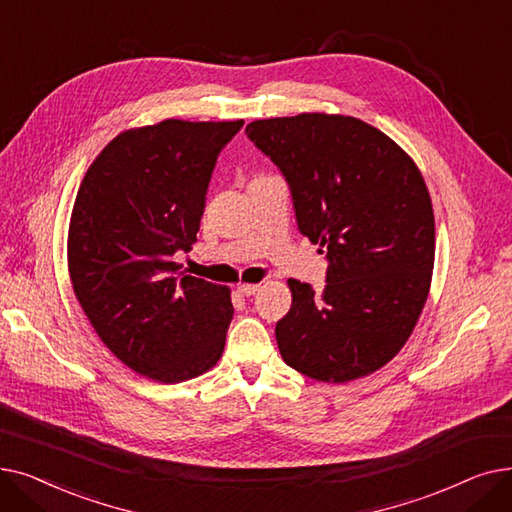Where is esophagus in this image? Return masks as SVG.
Segmentation results:
<instances>
[{
    "label": "esophagus",
    "mask_w": 512,
    "mask_h": 512,
    "mask_svg": "<svg viewBox=\"0 0 512 512\" xmlns=\"http://www.w3.org/2000/svg\"><path fill=\"white\" fill-rule=\"evenodd\" d=\"M258 289H260L258 283H239L237 285V291H239V294H243V296H254Z\"/></svg>",
    "instance_id": "obj_1"
}]
</instances>
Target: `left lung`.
Returning a JSON list of instances; mask_svg holds the SVG:
<instances>
[{"label":"left lung","instance_id":"obj_1","mask_svg":"<svg viewBox=\"0 0 512 512\" xmlns=\"http://www.w3.org/2000/svg\"><path fill=\"white\" fill-rule=\"evenodd\" d=\"M246 133L287 179L300 233L329 258L323 291L287 281L291 308L275 327L285 364L325 383L379 371L415 331L431 287L435 218L417 162L344 114L264 118Z\"/></svg>","mask_w":512,"mask_h":512}]
</instances>
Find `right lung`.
<instances>
[{"mask_svg":"<svg viewBox=\"0 0 512 512\" xmlns=\"http://www.w3.org/2000/svg\"><path fill=\"white\" fill-rule=\"evenodd\" d=\"M243 120L166 118L118 133L95 156L68 225V275L95 333L127 367L160 383L221 360L231 289L177 275L175 252L200 231L218 152Z\"/></svg>","mask_w":512,"mask_h":512,"instance_id":"obj_1","label":"right lung"}]
</instances>
